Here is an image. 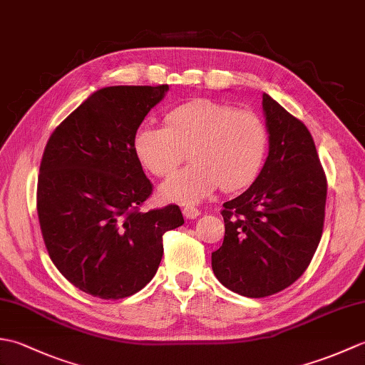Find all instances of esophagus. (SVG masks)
I'll use <instances>...</instances> for the list:
<instances>
[{
    "mask_svg": "<svg viewBox=\"0 0 365 365\" xmlns=\"http://www.w3.org/2000/svg\"><path fill=\"white\" fill-rule=\"evenodd\" d=\"M183 216L185 218H188V220H195V218H197V216L200 215V210L199 208H196V207H192V205H187V207H183Z\"/></svg>",
    "mask_w": 365,
    "mask_h": 365,
    "instance_id": "34e87169",
    "label": "esophagus"
}]
</instances>
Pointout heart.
Instances as JSON below:
<instances>
[{
	"label": "heart",
	"mask_w": 365,
	"mask_h": 365,
	"mask_svg": "<svg viewBox=\"0 0 365 365\" xmlns=\"http://www.w3.org/2000/svg\"><path fill=\"white\" fill-rule=\"evenodd\" d=\"M166 125L145 122L136 130L139 163L157 177H168L191 149L192 165L161 185L160 196L191 204L220 187L243 190L259 177L268 150V128L257 113L227 103L197 100L166 114Z\"/></svg>",
	"instance_id": "heart-1"
}]
</instances>
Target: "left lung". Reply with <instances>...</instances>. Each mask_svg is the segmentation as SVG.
Listing matches in <instances>:
<instances>
[{
  "label": "left lung",
  "instance_id": "left-lung-1",
  "mask_svg": "<svg viewBox=\"0 0 365 365\" xmlns=\"http://www.w3.org/2000/svg\"><path fill=\"white\" fill-rule=\"evenodd\" d=\"M269 152L243 195L222 204L224 242L212 268L229 290L247 298L281 292L301 277L320 243L327 175L311 131L263 94Z\"/></svg>",
  "mask_w": 365,
  "mask_h": 365
}]
</instances>
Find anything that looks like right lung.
Masks as SVG:
<instances>
[{
    "label": "right lung",
    "instance_id": "1",
    "mask_svg": "<svg viewBox=\"0 0 365 365\" xmlns=\"http://www.w3.org/2000/svg\"><path fill=\"white\" fill-rule=\"evenodd\" d=\"M169 86H110L54 128L42 155L37 215L46 251L76 289L131 297L152 281L163 235L183 224L178 205L141 212L152 195L135 149L136 130Z\"/></svg>",
    "mask_w": 365,
    "mask_h": 365
}]
</instances>
